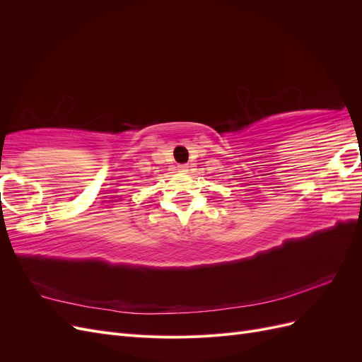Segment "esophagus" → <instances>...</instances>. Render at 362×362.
<instances>
[{"mask_svg": "<svg viewBox=\"0 0 362 362\" xmlns=\"http://www.w3.org/2000/svg\"><path fill=\"white\" fill-rule=\"evenodd\" d=\"M178 172H189V166H187V164H180V166H178Z\"/></svg>", "mask_w": 362, "mask_h": 362, "instance_id": "esophagus-1", "label": "esophagus"}]
</instances>
